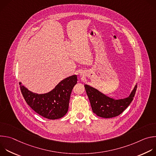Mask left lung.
I'll return each mask as SVG.
<instances>
[{"label":"left lung","instance_id":"1","mask_svg":"<svg viewBox=\"0 0 156 156\" xmlns=\"http://www.w3.org/2000/svg\"><path fill=\"white\" fill-rule=\"evenodd\" d=\"M85 90L90 99L93 112L102 118H112L121 114L128 107L135 95L137 85L133 89L128 98L114 99L107 97L96 89L85 84Z\"/></svg>","mask_w":156,"mask_h":156}]
</instances>
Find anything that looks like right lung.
Returning a JSON list of instances; mask_svg holds the SVG:
<instances>
[{"instance_id":"1","label":"right lung","mask_w":156,"mask_h":156,"mask_svg":"<svg viewBox=\"0 0 156 156\" xmlns=\"http://www.w3.org/2000/svg\"><path fill=\"white\" fill-rule=\"evenodd\" d=\"M77 76L73 75L61 81L51 91L38 94L30 91L19 83L21 92L28 105L39 115L51 120L63 117L68 112L73 87Z\"/></svg>"}]
</instances>
